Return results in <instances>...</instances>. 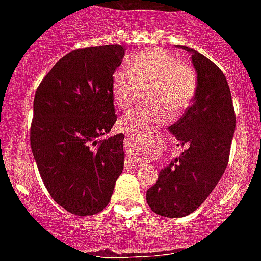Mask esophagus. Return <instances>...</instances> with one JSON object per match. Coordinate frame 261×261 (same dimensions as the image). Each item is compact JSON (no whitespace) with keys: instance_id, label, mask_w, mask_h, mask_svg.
<instances>
[{"instance_id":"1","label":"esophagus","mask_w":261,"mask_h":261,"mask_svg":"<svg viewBox=\"0 0 261 261\" xmlns=\"http://www.w3.org/2000/svg\"><path fill=\"white\" fill-rule=\"evenodd\" d=\"M140 166V163L136 162L135 159L130 158V156H126L125 158V167L126 168H137Z\"/></svg>"}]
</instances>
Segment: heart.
I'll use <instances>...</instances> for the list:
<instances>
[{
    "mask_svg": "<svg viewBox=\"0 0 261 261\" xmlns=\"http://www.w3.org/2000/svg\"><path fill=\"white\" fill-rule=\"evenodd\" d=\"M112 80V95L120 108H129L147 89V99L120 120L124 130L138 132L166 124L188 110L197 93V75L192 66L179 62L170 52L159 48L138 52Z\"/></svg>",
    "mask_w": 261,
    "mask_h": 261,
    "instance_id": "1",
    "label": "heart"
}]
</instances>
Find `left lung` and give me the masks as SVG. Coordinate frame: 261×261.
Wrapping results in <instances>:
<instances>
[{"instance_id":"obj_1","label":"left lung","mask_w":261,"mask_h":261,"mask_svg":"<svg viewBox=\"0 0 261 261\" xmlns=\"http://www.w3.org/2000/svg\"><path fill=\"white\" fill-rule=\"evenodd\" d=\"M177 48L191 53L197 74L193 103L168 128L186 150L159 171L146 192L151 211L168 218L188 216L211 195L229 162L235 132L231 93L221 69L192 48Z\"/></svg>"}]
</instances>
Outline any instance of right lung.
<instances>
[{"label":"right lung","instance_id":"obj_1","mask_svg":"<svg viewBox=\"0 0 261 261\" xmlns=\"http://www.w3.org/2000/svg\"><path fill=\"white\" fill-rule=\"evenodd\" d=\"M121 45L69 52L41 81L34 99L31 149L52 199L75 216L108 205L124 168V135L105 136L116 123L114 73Z\"/></svg>","mask_w":261,"mask_h":261}]
</instances>
